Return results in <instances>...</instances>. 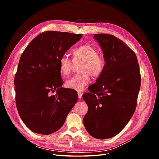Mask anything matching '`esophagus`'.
Returning <instances> with one entry per match:
<instances>
[{
  "mask_svg": "<svg viewBox=\"0 0 159 159\" xmlns=\"http://www.w3.org/2000/svg\"><path fill=\"white\" fill-rule=\"evenodd\" d=\"M78 96H79V98H81L82 96H83V93L81 92H78Z\"/></svg>",
  "mask_w": 159,
  "mask_h": 159,
  "instance_id": "obj_1",
  "label": "esophagus"
}]
</instances>
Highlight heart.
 I'll return each instance as SVG.
<instances>
[{
	"label": "heart",
	"mask_w": 159,
	"mask_h": 159,
	"mask_svg": "<svg viewBox=\"0 0 159 159\" xmlns=\"http://www.w3.org/2000/svg\"><path fill=\"white\" fill-rule=\"evenodd\" d=\"M72 60L74 63L81 61L79 71L66 81L67 88L83 91L90 82V74L94 77L100 76L105 67L104 57L98 53L95 47L89 44H83L77 47L72 51ZM73 62L67 55L59 59V71L63 77L68 76L72 68Z\"/></svg>",
	"instance_id": "obj_1"
}]
</instances>
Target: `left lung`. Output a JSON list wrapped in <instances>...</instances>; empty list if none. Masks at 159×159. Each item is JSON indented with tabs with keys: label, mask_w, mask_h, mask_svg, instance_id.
<instances>
[{
	"label": "left lung",
	"mask_w": 159,
	"mask_h": 159,
	"mask_svg": "<svg viewBox=\"0 0 159 159\" xmlns=\"http://www.w3.org/2000/svg\"><path fill=\"white\" fill-rule=\"evenodd\" d=\"M105 67L89 92L83 95L88 107L83 124L91 136L106 139L126 126L136 109L141 74L135 53L116 36L98 33Z\"/></svg>",
	"instance_id": "left-lung-1"
}]
</instances>
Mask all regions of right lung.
<instances>
[{"label":"right lung","mask_w":159,"mask_h":159,"mask_svg":"<svg viewBox=\"0 0 159 159\" xmlns=\"http://www.w3.org/2000/svg\"><path fill=\"white\" fill-rule=\"evenodd\" d=\"M82 37L45 31L22 54L14 79L16 107L23 122L35 133L58 130L79 99L75 90L61 87L59 59ZM54 92L56 94L52 95Z\"/></svg>","instance_id":"right-lung-1"}]
</instances>
